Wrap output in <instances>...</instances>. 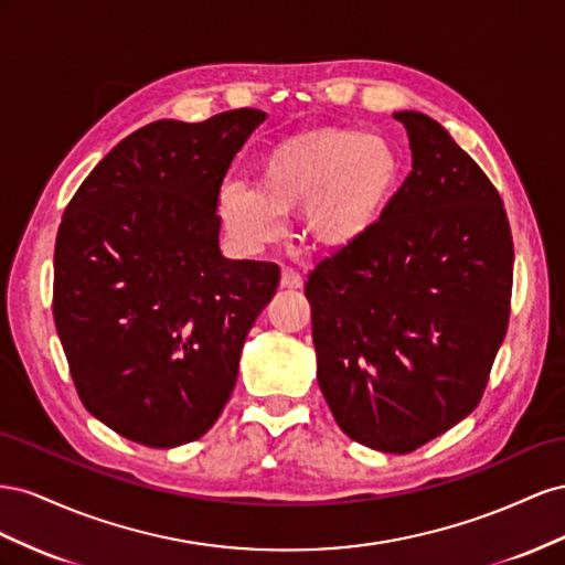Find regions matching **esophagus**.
Segmentation results:
<instances>
[{
    "label": "esophagus",
    "mask_w": 565,
    "mask_h": 565,
    "mask_svg": "<svg viewBox=\"0 0 565 565\" xmlns=\"http://www.w3.org/2000/svg\"><path fill=\"white\" fill-rule=\"evenodd\" d=\"M281 288H302V277L296 269L284 267L281 269Z\"/></svg>",
    "instance_id": "1"
}]
</instances>
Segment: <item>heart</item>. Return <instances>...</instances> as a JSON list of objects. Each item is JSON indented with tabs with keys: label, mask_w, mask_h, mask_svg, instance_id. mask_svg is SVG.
Returning a JSON list of instances; mask_svg holds the SVG:
<instances>
[{
	"label": "heart",
	"mask_w": 565,
	"mask_h": 565,
	"mask_svg": "<svg viewBox=\"0 0 565 565\" xmlns=\"http://www.w3.org/2000/svg\"><path fill=\"white\" fill-rule=\"evenodd\" d=\"M393 143L343 127L279 141L260 160L257 184L238 177L217 191V213L244 248L284 232V215L302 207V230L321 248H348L372 232L399 184Z\"/></svg>",
	"instance_id": "b5f03b06"
}]
</instances>
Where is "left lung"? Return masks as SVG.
<instances>
[{"instance_id":"8db88e82","label":"left lung","mask_w":565,"mask_h":565,"mask_svg":"<svg viewBox=\"0 0 565 565\" xmlns=\"http://www.w3.org/2000/svg\"><path fill=\"white\" fill-rule=\"evenodd\" d=\"M412 172L372 232L305 281L317 381L341 430L407 455L469 416L504 341L513 244L502 199L445 127L397 110Z\"/></svg>"}]
</instances>
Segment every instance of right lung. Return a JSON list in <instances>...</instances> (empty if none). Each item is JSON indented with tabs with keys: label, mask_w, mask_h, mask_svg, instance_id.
Here are the masks:
<instances>
[{
	"label": "right lung",
	"mask_w": 565,
	"mask_h": 565,
	"mask_svg": "<svg viewBox=\"0 0 565 565\" xmlns=\"http://www.w3.org/2000/svg\"><path fill=\"white\" fill-rule=\"evenodd\" d=\"M267 118L156 120L79 184L54 250V321L92 416L147 447L213 428L279 267L220 250L217 191Z\"/></svg>",
	"instance_id": "obj_1"
}]
</instances>
